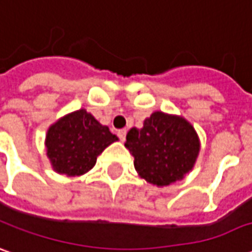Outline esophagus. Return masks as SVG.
Instances as JSON below:
<instances>
[{"instance_id":"obj_1","label":"esophagus","mask_w":252,"mask_h":252,"mask_svg":"<svg viewBox=\"0 0 252 252\" xmlns=\"http://www.w3.org/2000/svg\"><path fill=\"white\" fill-rule=\"evenodd\" d=\"M117 135H119L120 140H123V142H124L126 136V129H119V131H117Z\"/></svg>"}]
</instances>
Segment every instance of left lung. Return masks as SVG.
I'll list each match as a JSON object with an SVG mask.
<instances>
[{"instance_id": "obj_1", "label": "left lung", "mask_w": 252, "mask_h": 252, "mask_svg": "<svg viewBox=\"0 0 252 252\" xmlns=\"http://www.w3.org/2000/svg\"><path fill=\"white\" fill-rule=\"evenodd\" d=\"M126 148L133 156L135 169L143 179L167 186L193 168L200 142L186 120L156 112L145 120L143 128L129 129Z\"/></svg>"}]
</instances>
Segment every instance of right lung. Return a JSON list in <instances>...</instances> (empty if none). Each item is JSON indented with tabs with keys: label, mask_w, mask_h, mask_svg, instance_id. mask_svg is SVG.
Wrapping results in <instances>:
<instances>
[{
	"label": "right lung",
	"mask_w": 252,
	"mask_h": 252,
	"mask_svg": "<svg viewBox=\"0 0 252 252\" xmlns=\"http://www.w3.org/2000/svg\"><path fill=\"white\" fill-rule=\"evenodd\" d=\"M119 139L87 110L67 114L48 129L47 155L56 172L78 176L94 168L96 157Z\"/></svg>",
	"instance_id": "right-lung-1"
}]
</instances>
